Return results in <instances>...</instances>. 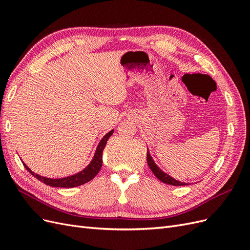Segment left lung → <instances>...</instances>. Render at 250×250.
<instances>
[{
    "instance_id": "8db88e82",
    "label": "left lung",
    "mask_w": 250,
    "mask_h": 250,
    "mask_svg": "<svg viewBox=\"0 0 250 250\" xmlns=\"http://www.w3.org/2000/svg\"><path fill=\"white\" fill-rule=\"evenodd\" d=\"M147 163H148V166L149 168L151 169V171L153 172L154 175L160 179L161 181H163L164 184H167V185H171V186H186L188 184L186 183H181V181H178L176 179L172 178L170 175H168L167 173L163 172L160 168L157 167L156 164L154 163V161L152 160V157H151L149 151H147Z\"/></svg>"
}]
</instances>
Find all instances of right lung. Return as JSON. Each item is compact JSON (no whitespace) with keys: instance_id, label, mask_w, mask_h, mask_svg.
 <instances>
[{"instance_id":"add662e5","label":"right lung","mask_w":250,"mask_h":250,"mask_svg":"<svg viewBox=\"0 0 250 250\" xmlns=\"http://www.w3.org/2000/svg\"><path fill=\"white\" fill-rule=\"evenodd\" d=\"M113 133V130H110L108 133H106L103 137V139L100 141L99 145H98L96 152L94 155V158L90 162V164L87 166L85 169H83L77 174H74L72 176H67L63 178H48V177H43L39 175V174H35L30 170L27 165L22 163V165L25 166V168L32 174L34 177H36L39 180H41L42 183L46 184L50 187H55V188H75L81 185H84L88 183L89 180H92L98 173H99L101 167H102V153H103V149L106 146L107 140L109 139L110 135Z\"/></svg>"}]
</instances>
